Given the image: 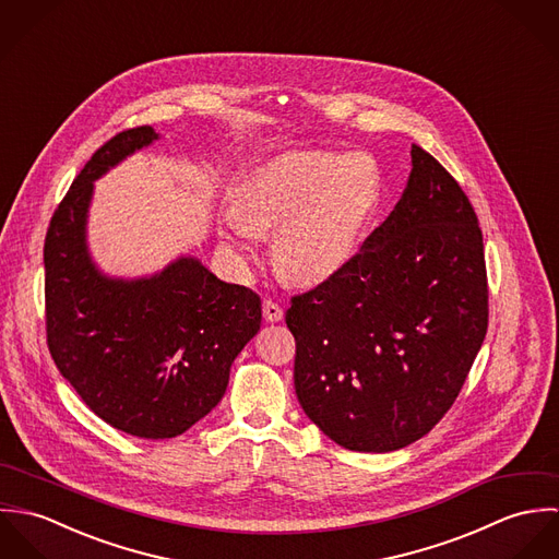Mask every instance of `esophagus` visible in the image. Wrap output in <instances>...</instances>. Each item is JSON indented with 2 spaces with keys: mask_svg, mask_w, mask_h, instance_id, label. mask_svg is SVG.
<instances>
[{
  "mask_svg": "<svg viewBox=\"0 0 559 559\" xmlns=\"http://www.w3.org/2000/svg\"><path fill=\"white\" fill-rule=\"evenodd\" d=\"M262 314H264V320H269V322H280V320L284 319L282 306L275 304V301H271V299H266V301L262 304Z\"/></svg>",
  "mask_w": 559,
  "mask_h": 559,
  "instance_id": "esophagus-1",
  "label": "esophagus"
}]
</instances>
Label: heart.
Returning <instances> with one entry per match:
<instances>
[{
    "instance_id": "heart-1",
    "label": "heart",
    "mask_w": 559,
    "mask_h": 559,
    "mask_svg": "<svg viewBox=\"0 0 559 559\" xmlns=\"http://www.w3.org/2000/svg\"><path fill=\"white\" fill-rule=\"evenodd\" d=\"M381 195V169L366 153L290 151L242 182L226 226L245 251L255 230L280 226L273 237L277 271L288 282L314 286L357 258Z\"/></svg>"
}]
</instances>
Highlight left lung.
Here are the masks:
<instances>
[{
  "label": "left lung",
  "instance_id": "obj_1",
  "mask_svg": "<svg viewBox=\"0 0 559 559\" xmlns=\"http://www.w3.org/2000/svg\"><path fill=\"white\" fill-rule=\"evenodd\" d=\"M392 215L357 258L293 297L295 392L306 415L353 452L421 439L459 396L488 324L478 217L448 169L411 146Z\"/></svg>",
  "mask_w": 559,
  "mask_h": 559
}]
</instances>
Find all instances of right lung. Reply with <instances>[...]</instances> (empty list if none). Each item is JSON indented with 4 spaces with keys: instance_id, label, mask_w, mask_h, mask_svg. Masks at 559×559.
<instances>
[{
    "instance_id": "right-lung-1",
    "label": "right lung",
    "mask_w": 559,
    "mask_h": 559,
    "mask_svg": "<svg viewBox=\"0 0 559 559\" xmlns=\"http://www.w3.org/2000/svg\"><path fill=\"white\" fill-rule=\"evenodd\" d=\"M157 140L153 127H138L103 144L73 180L45 239L51 357L100 419L140 439L178 437L209 415L262 319L253 290L222 282L195 255L133 280L111 277L92 260L94 180Z\"/></svg>"
}]
</instances>
